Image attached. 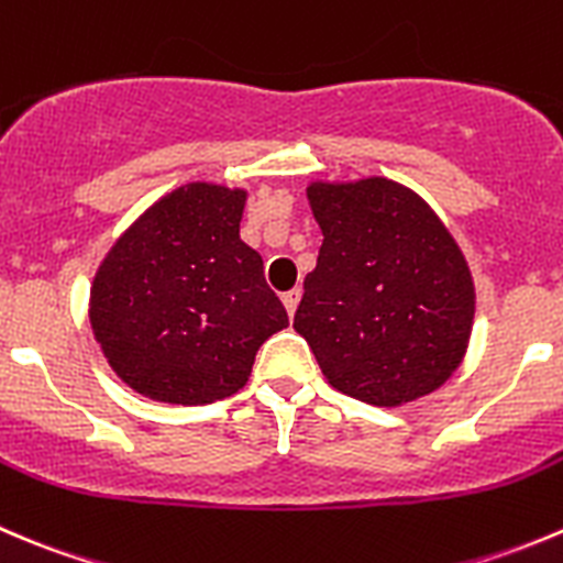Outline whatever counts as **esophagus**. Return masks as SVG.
<instances>
[{"label":"esophagus","instance_id":"obj_1","mask_svg":"<svg viewBox=\"0 0 563 563\" xmlns=\"http://www.w3.org/2000/svg\"><path fill=\"white\" fill-rule=\"evenodd\" d=\"M299 297H302V294H299V288H294V291H286V294H283V305H286L288 316H294V310H297Z\"/></svg>","mask_w":563,"mask_h":563}]
</instances>
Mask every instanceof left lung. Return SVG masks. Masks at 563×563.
Here are the masks:
<instances>
[{
	"label": "left lung",
	"instance_id": "obj_1",
	"mask_svg": "<svg viewBox=\"0 0 563 563\" xmlns=\"http://www.w3.org/2000/svg\"><path fill=\"white\" fill-rule=\"evenodd\" d=\"M308 203L324 242L294 330L327 382L374 407L445 385L471 343L476 286L443 220L382 176L310 181Z\"/></svg>",
	"mask_w": 563,
	"mask_h": 563
}]
</instances>
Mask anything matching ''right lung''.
Returning a JSON list of instances; mask_svg holds the SVG:
<instances>
[{
	"label": "right lung",
	"mask_w": 563,
	"mask_h": 563,
	"mask_svg": "<svg viewBox=\"0 0 563 563\" xmlns=\"http://www.w3.org/2000/svg\"><path fill=\"white\" fill-rule=\"evenodd\" d=\"M244 203L247 189L184 184L103 255L87 316L109 368L140 396L184 407L233 396L261 343L288 327L239 236Z\"/></svg>",
	"instance_id": "obj_1"
}]
</instances>
